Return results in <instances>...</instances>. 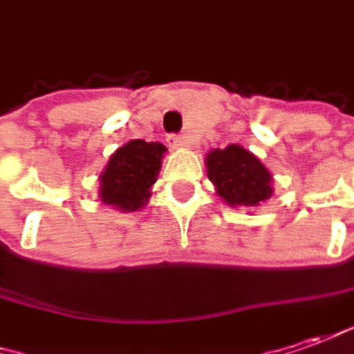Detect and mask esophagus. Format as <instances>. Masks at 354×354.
Masks as SVG:
<instances>
[{"instance_id":"1","label":"esophagus","mask_w":354,"mask_h":354,"mask_svg":"<svg viewBox=\"0 0 354 354\" xmlns=\"http://www.w3.org/2000/svg\"><path fill=\"white\" fill-rule=\"evenodd\" d=\"M167 143L172 147V149H182V147H186V139L176 136V133H170V136L167 137Z\"/></svg>"}]
</instances>
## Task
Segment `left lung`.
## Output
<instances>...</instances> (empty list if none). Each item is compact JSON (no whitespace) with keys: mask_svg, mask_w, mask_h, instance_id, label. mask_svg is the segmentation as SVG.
I'll return each mask as SVG.
<instances>
[{"mask_svg":"<svg viewBox=\"0 0 354 354\" xmlns=\"http://www.w3.org/2000/svg\"><path fill=\"white\" fill-rule=\"evenodd\" d=\"M207 176L228 205L256 207L273 194L271 174L258 157L240 145L215 149L207 155Z\"/></svg>","mask_w":354,"mask_h":354,"instance_id":"left-lung-1","label":"left lung"}]
</instances>
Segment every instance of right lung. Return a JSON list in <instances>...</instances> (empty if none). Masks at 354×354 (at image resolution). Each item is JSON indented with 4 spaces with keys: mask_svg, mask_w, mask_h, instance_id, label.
<instances>
[{
    "mask_svg": "<svg viewBox=\"0 0 354 354\" xmlns=\"http://www.w3.org/2000/svg\"><path fill=\"white\" fill-rule=\"evenodd\" d=\"M167 153L162 143L133 139L120 147L100 174L102 203L120 211H137L151 197V186L157 182L160 160Z\"/></svg>",
    "mask_w": 354,
    "mask_h": 354,
    "instance_id": "add662e5",
    "label": "right lung"
}]
</instances>
